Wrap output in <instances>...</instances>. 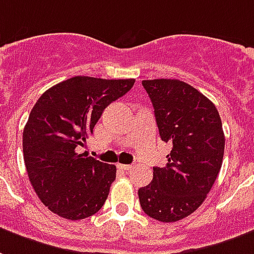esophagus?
I'll use <instances>...</instances> for the list:
<instances>
[{
    "label": "esophagus",
    "mask_w": 254,
    "mask_h": 254,
    "mask_svg": "<svg viewBox=\"0 0 254 254\" xmlns=\"http://www.w3.org/2000/svg\"><path fill=\"white\" fill-rule=\"evenodd\" d=\"M118 170H122V171H130L132 170V165L130 164H118Z\"/></svg>",
    "instance_id": "34e87169"
}]
</instances>
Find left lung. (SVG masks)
Here are the masks:
<instances>
[{
	"label": "left lung",
	"instance_id": "1",
	"mask_svg": "<svg viewBox=\"0 0 254 254\" xmlns=\"http://www.w3.org/2000/svg\"><path fill=\"white\" fill-rule=\"evenodd\" d=\"M155 109L160 138L172 144L165 167H153L151 185L138 190L144 213L176 222L203 203L222 167L225 134L215 105L186 82L142 80Z\"/></svg>",
	"mask_w": 254,
	"mask_h": 254
}]
</instances>
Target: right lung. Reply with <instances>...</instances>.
Here are the masks:
<instances>
[{
	"label": "right lung",
	"mask_w": 254,
	"mask_h": 254,
	"mask_svg": "<svg viewBox=\"0 0 254 254\" xmlns=\"http://www.w3.org/2000/svg\"><path fill=\"white\" fill-rule=\"evenodd\" d=\"M133 84L134 79L74 76L37 99L24 127L22 152L32 187L52 213L79 221L98 213L108 199L116 165L76 153V148L103 110Z\"/></svg>",
	"instance_id": "right-lung-1"
}]
</instances>
